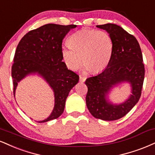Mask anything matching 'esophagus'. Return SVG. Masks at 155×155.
<instances>
[{
    "label": "esophagus",
    "instance_id": "obj_1",
    "mask_svg": "<svg viewBox=\"0 0 155 155\" xmlns=\"http://www.w3.org/2000/svg\"><path fill=\"white\" fill-rule=\"evenodd\" d=\"M85 80H86L85 76L80 75V76H79V81H81V82H84V81H85Z\"/></svg>",
    "mask_w": 155,
    "mask_h": 155
}]
</instances>
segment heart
Masks as SVG:
<instances>
[{
	"label": "heart",
	"instance_id": "heart-1",
	"mask_svg": "<svg viewBox=\"0 0 155 155\" xmlns=\"http://www.w3.org/2000/svg\"><path fill=\"white\" fill-rule=\"evenodd\" d=\"M70 46L62 48L63 61L71 70H77L83 62L87 69L97 73L110 61L113 42L107 31L82 29L71 35Z\"/></svg>",
	"mask_w": 155,
	"mask_h": 155
}]
</instances>
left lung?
Here are the masks:
<instances>
[{"label": "left lung", "instance_id": "obj_1", "mask_svg": "<svg viewBox=\"0 0 155 155\" xmlns=\"http://www.w3.org/2000/svg\"><path fill=\"white\" fill-rule=\"evenodd\" d=\"M97 27L105 29L111 37L113 55L103 71L86 80L88 88L86 103L94 118L103 120H118L131 110L141 97L145 73L142 53L136 37L120 26L106 24ZM124 81L131 83L132 95L119 106L108 104L106 100L108 92L112 87Z\"/></svg>", "mask_w": 155, "mask_h": 155}]
</instances>
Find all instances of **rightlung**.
<instances>
[{
	"instance_id": "add662e5",
	"label": "right lung",
	"mask_w": 155,
	"mask_h": 155,
	"mask_svg": "<svg viewBox=\"0 0 155 155\" xmlns=\"http://www.w3.org/2000/svg\"><path fill=\"white\" fill-rule=\"evenodd\" d=\"M76 25L45 24L29 31L18 42L12 67L14 95L18 81L31 73H38L54 91L55 107L51 115L40 123L56 119L63 113L68 93L79 76L63 62L62 42Z\"/></svg>"
}]
</instances>
